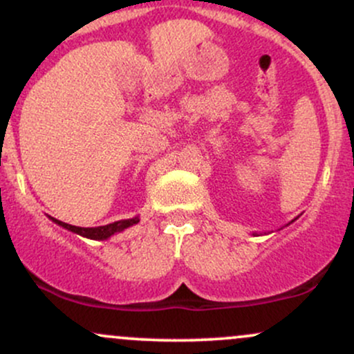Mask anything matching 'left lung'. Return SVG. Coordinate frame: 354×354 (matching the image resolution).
Returning a JSON list of instances; mask_svg holds the SVG:
<instances>
[{
    "label": "left lung",
    "mask_w": 354,
    "mask_h": 354,
    "mask_svg": "<svg viewBox=\"0 0 354 354\" xmlns=\"http://www.w3.org/2000/svg\"><path fill=\"white\" fill-rule=\"evenodd\" d=\"M295 219H296V218H295ZM295 219H293V221H295ZM293 221H291V223H293ZM254 236H258V234H256V233H254Z\"/></svg>",
    "instance_id": "obj_1"
}]
</instances>
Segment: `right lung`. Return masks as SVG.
<instances>
[{"label":"right lung","instance_id":"right-lung-1","mask_svg":"<svg viewBox=\"0 0 354 354\" xmlns=\"http://www.w3.org/2000/svg\"><path fill=\"white\" fill-rule=\"evenodd\" d=\"M48 218H50L53 223H56V225L61 226V228L71 231V233L80 234V236H83V238L96 239V241H103V239L111 238L113 234L121 233V231L129 228V226L138 225V223H140V216H135V218H129V219H120V221L109 223V225H104V226H96V228H81V226L68 225V223L59 221V219H56L53 216H48Z\"/></svg>","mask_w":354,"mask_h":354}]
</instances>
